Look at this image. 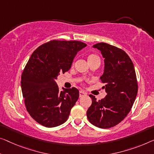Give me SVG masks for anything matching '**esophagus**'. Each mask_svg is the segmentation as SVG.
Returning <instances> with one entry per match:
<instances>
[{
    "instance_id": "obj_1",
    "label": "esophagus",
    "mask_w": 154,
    "mask_h": 154,
    "mask_svg": "<svg viewBox=\"0 0 154 154\" xmlns=\"http://www.w3.org/2000/svg\"><path fill=\"white\" fill-rule=\"evenodd\" d=\"M86 95V93H84L83 91H79V97H84V96Z\"/></svg>"
}]
</instances>
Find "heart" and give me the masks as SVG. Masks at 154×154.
<instances>
[{"instance_id":"obj_1","label":"heart","mask_w":154,"mask_h":154,"mask_svg":"<svg viewBox=\"0 0 154 154\" xmlns=\"http://www.w3.org/2000/svg\"><path fill=\"white\" fill-rule=\"evenodd\" d=\"M100 59V58L96 54H89L88 57V61L93 60V59Z\"/></svg>"}]
</instances>
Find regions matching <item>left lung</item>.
I'll use <instances>...</instances> for the list:
<instances>
[{
	"label": "left lung",
	"mask_w": 154,
	"mask_h": 154,
	"mask_svg": "<svg viewBox=\"0 0 154 154\" xmlns=\"http://www.w3.org/2000/svg\"><path fill=\"white\" fill-rule=\"evenodd\" d=\"M104 58V70L100 77L106 95L97 101L90 95L92 104L86 112L88 121L102 128L118 125L129 113L137 93L136 71L131 59L123 50L106 43L95 44Z\"/></svg>",
	"instance_id": "left-lung-1"
}]
</instances>
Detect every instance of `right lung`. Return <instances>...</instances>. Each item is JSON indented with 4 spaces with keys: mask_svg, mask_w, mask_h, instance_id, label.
Listing matches in <instances>:
<instances>
[{
    "mask_svg": "<svg viewBox=\"0 0 154 154\" xmlns=\"http://www.w3.org/2000/svg\"><path fill=\"white\" fill-rule=\"evenodd\" d=\"M86 46L78 41L52 40L32 54L20 84L27 111L40 125L54 127L68 120L79 92L75 87L60 91L55 79L70 70L77 52Z\"/></svg>",
    "mask_w": 154,
    "mask_h": 154,
    "instance_id": "add662e5",
    "label": "right lung"
}]
</instances>
